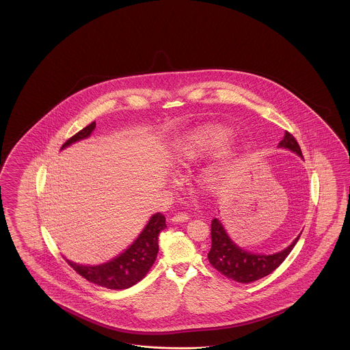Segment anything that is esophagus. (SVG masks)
Segmentation results:
<instances>
[{"instance_id": "34e87169", "label": "esophagus", "mask_w": 350, "mask_h": 350, "mask_svg": "<svg viewBox=\"0 0 350 350\" xmlns=\"http://www.w3.org/2000/svg\"><path fill=\"white\" fill-rule=\"evenodd\" d=\"M187 220H189V215L187 213H176L172 217V223H183V221H187Z\"/></svg>"}]
</instances>
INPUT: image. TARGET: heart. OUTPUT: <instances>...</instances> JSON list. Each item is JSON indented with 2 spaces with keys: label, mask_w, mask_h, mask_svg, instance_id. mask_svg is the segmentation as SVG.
Returning a JSON list of instances; mask_svg holds the SVG:
<instances>
[{
  "label": "heart",
  "mask_w": 350,
  "mask_h": 350,
  "mask_svg": "<svg viewBox=\"0 0 350 350\" xmlns=\"http://www.w3.org/2000/svg\"><path fill=\"white\" fill-rule=\"evenodd\" d=\"M230 138L232 130L223 126L198 129L185 135L177 144L174 163L185 169L196 167L202 161L220 154ZM238 163L239 151L234 147H228L215 161L202 170L200 185L210 193L223 191L233 181Z\"/></svg>",
  "instance_id": "b5f03b06"
}]
</instances>
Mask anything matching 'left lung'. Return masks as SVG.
Returning a JSON list of instances; mask_svg holds the SVG:
<instances>
[{"label": "left lung", "mask_w": 350, "mask_h": 350, "mask_svg": "<svg viewBox=\"0 0 350 350\" xmlns=\"http://www.w3.org/2000/svg\"><path fill=\"white\" fill-rule=\"evenodd\" d=\"M279 148L289 150L304 159L297 140L288 131H285L284 138L280 142ZM299 236L301 234H298V237L286 249L275 254L267 255L260 252H247L238 246L229 237L224 225L219 219H213L211 223L212 245L208 252V260L213 268H216L228 279L247 284L255 280L263 279L267 275L272 273L293 250L294 245L299 239Z\"/></svg>", "instance_id": "8db88e82"}]
</instances>
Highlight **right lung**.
Wrapping results in <instances>:
<instances>
[{
	"label": "right lung",
	"mask_w": 350,
	"mask_h": 350,
	"mask_svg": "<svg viewBox=\"0 0 350 350\" xmlns=\"http://www.w3.org/2000/svg\"><path fill=\"white\" fill-rule=\"evenodd\" d=\"M95 127L96 122L85 126L70 139L66 140L61 150L69 147L75 142L88 138ZM165 228L167 224L164 215L157 212L151 216L137 239L111 260L96 266H84L74 263L66 258L65 259L82 278L96 285L108 289H126L143 279L154 265L159 252L157 238L160 232Z\"/></svg>",
	"instance_id": "1"
}]
</instances>
